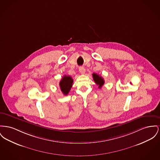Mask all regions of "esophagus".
<instances>
[{
    "label": "esophagus",
    "instance_id": "obj_1",
    "mask_svg": "<svg viewBox=\"0 0 160 160\" xmlns=\"http://www.w3.org/2000/svg\"><path fill=\"white\" fill-rule=\"evenodd\" d=\"M79 71L82 74H84L86 72V69L83 67H80L79 68Z\"/></svg>",
    "mask_w": 160,
    "mask_h": 160
}]
</instances>
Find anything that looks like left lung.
Listing matches in <instances>:
<instances>
[{"label":"left lung","mask_w":160,"mask_h":160,"mask_svg":"<svg viewBox=\"0 0 160 160\" xmlns=\"http://www.w3.org/2000/svg\"><path fill=\"white\" fill-rule=\"evenodd\" d=\"M92 77H93V79H94L95 83L98 86L99 88H101L104 83V80L103 78L101 76H100L95 73L92 74Z\"/></svg>","instance_id":"8db88e82"}]
</instances>
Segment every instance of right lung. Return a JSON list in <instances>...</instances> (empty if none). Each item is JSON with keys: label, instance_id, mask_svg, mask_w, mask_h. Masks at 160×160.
I'll return each mask as SVG.
<instances>
[{"label": "right lung", "instance_id": "right-lung-1", "mask_svg": "<svg viewBox=\"0 0 160 160\" xmlns=\"http://www.w3.org/2000/svg\"><path fill=\"white\" fill-rule=\"evenodd\" d=\"M73 79L69 75H65L62 77V80L60 82L59 86L60 89L63 94L67 95L71 90V88L72 86Z\"/></svg>", "mask_w": 160, "mask_h": 160}]
</instances>
